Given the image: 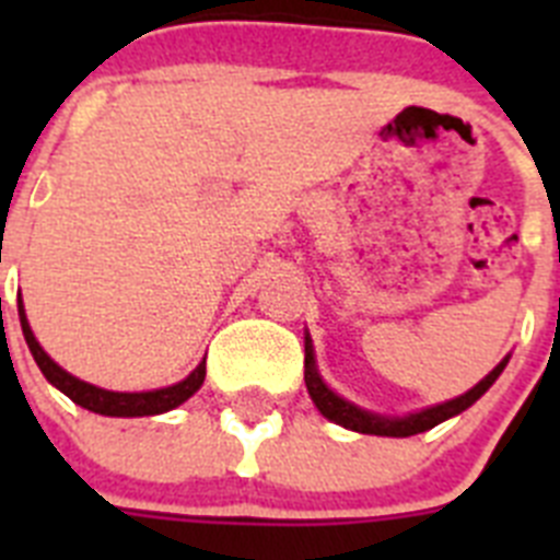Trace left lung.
I'll return each mask as SVG.
<instances>
[{"label": "left lung", "mask_w": 560, "mask_h": 560, "mask_svg": "<svg viewBox=\"0 0 560 560\" xmlns=\"http://www.w3.org/2000/svg\"><path fill=\"white\" fill-rule=\"evenodd\" d=\"M504 364H508V359L499 361L497 368L485 375L477 387L468 389V393L459 395V398L446 400V404H438V407L420 409V412L404 415V418H387V415H375V412H368V409L355 407V404H350V400H345L341 395H336L334 389L325 384L323 375H319V370H316L311 336L305 334V387H308V395H311V400L316 404V409H319V412H323L328 420L339 423V427L350 429V432L381 434V438H409V434L429 432V429H434L438 423H443V420L465 412V409L471 407V404H477V400L482 398L488 389H491L493 381L502 375Z\"/></svg>", "instance_id": "left-lung-1"}]
</instances>
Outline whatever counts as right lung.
<instances>
[{
    "label": "right lung",
    "instance_id": "1",
    "mask_svg": "<svg viewBox=\"0 0 560 560\" xmlns=\"http://www.w3.org/2000/svg\"><path fill=\"white\" fill-rule=\"evenodd\" d=\"M19 319H22V334L27 341L30 353L36 359L38 370L44 373V378L52 384V387L61 389L67 398H72L78 407L89 409V412L108 415V418H142V415H162L167 409H176L179 404H185L196 389L205 384L207 368L201 361L199 368L192 370L185 381L173 384V387L151 389V393H112V389H101L95 384H86V381L75 378L72 373H67L63 368H58L56 361L44 353V348L36 341L33 330H30L27 314H24V305L19 300Z\"/></svg>",
    "mask_w": 560,
    "mask_h": 560
}]
</instances>
